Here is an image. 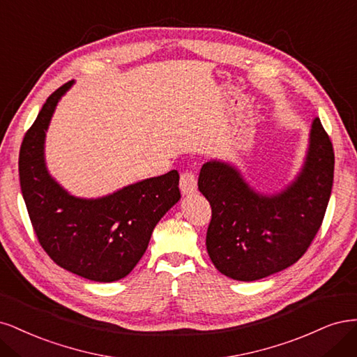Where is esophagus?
Masks as SVG:
<instances>
[{"label": "esophagus", "mask_w": 357, "mask_h": 357, "mask_svg": "<svg viewBox=\"0 0 357 357\" xmlns=\"http://www.w3.org/2000/svg\"><path fill=\"white\" fill-rule=\"evenodd\" d=\"M179 188L183 195H190L197 191V178L191 172H185V174L181 175L179 179Z\"/></svg>", "instance_id": "esophagus-1"}]
</instances>
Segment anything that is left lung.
I'll return each mask as SVG.
<instances>
[{"label":"left lung","instance_id":"left-lung-1","mask_svg":"<svg viewBox=\"0 0 357 357\" xmlns=\"http://www.w3.org/2000/svg\"><path fill=\"white\" fill-rule=\"evenodd\" d=\"M333 163L332 142L319 117L310 129L301 170L279 192L257 191L228 162L204 163L199 190L212 208L206 249L218 271L254 282L300 259L324 221Z\"/></svg>","mask_w":357,"mask_h":357}]
</instances>
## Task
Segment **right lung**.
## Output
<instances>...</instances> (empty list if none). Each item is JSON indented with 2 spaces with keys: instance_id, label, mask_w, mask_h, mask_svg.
Listing matches in <instances>:
<instances>
[{
  "instance_id": "obj_1",
  "label": "right lung",
  "mask_w": 357,
  "mask_h": 357,
  "mask_svg": "<svg viewBox=\"0 0 357 357\" xmlns=\"http://www.w3.org/2000/svg\"><path fill=\"white\" fill-rule=\"evenodd\" d=\"M68 82L49 96L19 154L20 190L40 245L57 266L93 282L126 278L148 248L153 229L179 199V175L130 183L98 199L68 192L45 166V132Z\"/></svg>"
}]
</instances>
